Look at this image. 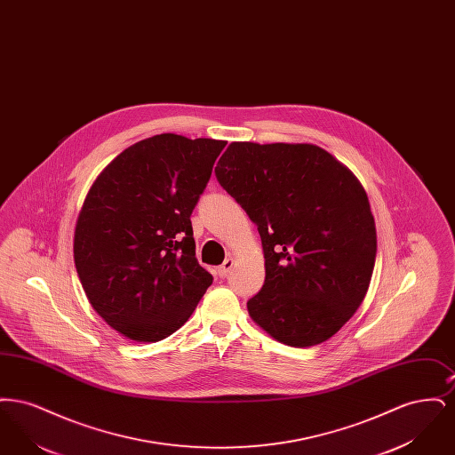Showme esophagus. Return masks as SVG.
I'll use <instances>...</instances> for the list:
<instances>
[{
	"label": "esophagus",
	"mask_w": 455,
	"mask_h": 455,
	"mask_svg": "<svg viewBox=\"0 0 455 455\" xmlns=\"http://www.w3.org/2000/svg\"><path fill=\"white\" fill-rule=\"evenodd\" d=\"M232 267H234V259L228 258V259L223 260V264L218 267V275H220L221 278H225V276L232 271Z\"/></svg>",
	"instance_id": "34e87169"
}]
</instances>
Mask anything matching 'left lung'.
Returning <instances> with one entry per match:
<instances>
[{"mask_svg": "<svg viewBox=\"0 0 455 455\" xmlns=\"http://www.w3.org/2000/svg\"><path fill=\"white\" fill-rule=\"evenodd\" d=\"M215 173L259 230L266 278L249 315L283 345L324 343L363 302L373 273L363 186L310 143L234 141Z\"/></svg>", "mask_w": 455, "mask_h": 455, "instance_id": "left-lung-1", "label": "left lung"}]
</instances>
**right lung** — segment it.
<instances>
[{"label": "right lung", "instance_id": "add662e5", "mask_svg": "<svg viewBox=\"0 0 455 455\" xmlns=\"http://www.w3.org/2000/svg\"><path fill=\"white\" fill-rule=\"evenodd\" d=\"M225 145L156 134L119 153L88 191L75 266L88 302L128 339H165L213 283L196 259L191 213Z\"/></svg>", "mask_w": 455, "mask_h": 455}]
</instances>
